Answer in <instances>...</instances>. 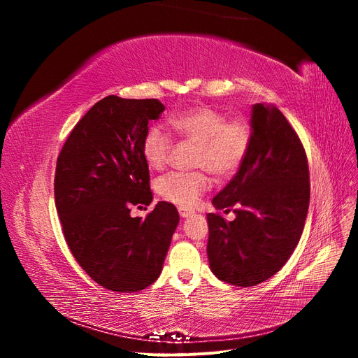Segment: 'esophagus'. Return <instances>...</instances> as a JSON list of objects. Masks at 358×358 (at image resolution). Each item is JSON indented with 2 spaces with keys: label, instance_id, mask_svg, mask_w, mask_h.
<instances>
[{
  "label": "esophagus",
  "instance_id": "obj_1",
  "mask_svg": "<svg viewBox=\"0 0 358 358\" xmlns=\"http://www.w3.org/2000/svg\"><path fill=\"white\" fill-rule=\"evenodd\" d=\"M179 215L182 216V218H188L189 215H192V212L188 210L187 208H179Z\"/></svg>",
  "mask_w": 358,
  "mask_h": 358
}]
</instances>
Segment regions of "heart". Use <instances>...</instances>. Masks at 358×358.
Instances as JSON below:
<instances>
[{
	"mask_svg": "<svg viewBox=\"0 0 358 358\" xmlns=\"http://www.w3.org/2000/svg\"><path fill=\"white\" fill-rule=\"evenodd\" d=\"M171 128L188 142L196 143L194 171H170L161 176L155 189L161 199L192 208L212 187L209 171L221 179L231 178L239 170L252 145V127L246 119H227V115L212 106L189 107L169 117ZM173 138L161 124L150 125L143 136L142 154L146 164L162 170L170 159Z\"/></svg>",
	"mask_w": 358,
	"mask_h": 358,
	"instance_id": "1",
	"label": "heart"
}]
</instances>
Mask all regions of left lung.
<instances>
[{"label": "left lung", "mask_w": 358, "mask_h": 358, "mask_svg": "<svg viewBox=\"0 0 358 358\" xmlns=\"http://www.w3.org/2000/svg\"><path fill=\"white\" fill-rule=\"evenodd\" d=\"M252 145L242 167L212 200L208 257L215 276L236 287H254L279 272L305 227L310 183L306 150L287 117L255 104ZM234 210L231 223L220 210Z\"/></svg>", "instance_id": "8db88e82"}]
</instances>
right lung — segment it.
Returning a JSON list of instances; mask_svg holds the SVG:
<instances>
[{"mask_svg": "<svg viewBox=\"0 0 358 358\" xmlns=\"http://www.w3.org/2000/svg\"><path fill=\"white\" fill-rule=\"evenodd\" d=\"M164 109L157 99L106 96L76 124L57 159L53 191L70 252L110 291L154 284L179 222L169 201L145 220L129 216L133 206L152 201L142 142L148 122Z\"/></svg>", "mask_w": 358, "mask_h": 358, "instance_id": "obj_1", "label": "right lung"}]
</instances>
